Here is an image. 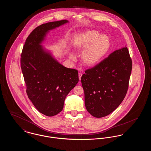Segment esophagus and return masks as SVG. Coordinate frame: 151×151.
Masks as SVG:
<instances>
[{"label":"esophagus","instance_id":"34e87169","mask_svg":"<svg viewBox=\"0 0 151 151\" xmlns=\"http://www.w3.org/2000/svg\"><path fill=\"white\" fill-rule=\"evenodd\" d=\"M81 76H82V73H79V79L80 80H81Z\"/></svg>","mask_w":151,"mask_h":151}]
</instances>
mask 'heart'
I'll use <instances>...</instances> for the list:
<instances>
[{
	"instance_id": "1",
	"label": "heart",
	"mask_w": 151,
	"mask_h": 151,
	"mask_svg": "<svg viewBox=\"0 0 151 151\" xmlns=\"http://www.w3.org/2000/svg\"><path fill=\"white\" fill-rule=\"evenodd\" d=\"M73 46L76 50L83 51L81 55V62L87 67H92L100 63L108 54L111 46V41L106 35H102L94 30H87L76 37ZM72 60L75 55L70 54Z\"/></svg>"
}]
</instances>
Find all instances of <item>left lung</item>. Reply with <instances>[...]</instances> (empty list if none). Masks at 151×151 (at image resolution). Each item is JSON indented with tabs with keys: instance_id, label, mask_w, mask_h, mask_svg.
<instances>
[{
	"instance_id": "obj_1",
	"label": "left lung",
	"mask_w": 151,
	"mask_h": 151,
	"mask_svg": "<svg viewBox=\"0 0 151 151\" xmlns=\"http://www.w3.org/2000/svg\"><path fill=\"white\" fill-rule=\"evenodd\" d=\"M131 70L132 60L124 47L85 71L81 81L85 105L91 115L102 118L119 106L127 93Z\"/></svg>"
}]
</instances>
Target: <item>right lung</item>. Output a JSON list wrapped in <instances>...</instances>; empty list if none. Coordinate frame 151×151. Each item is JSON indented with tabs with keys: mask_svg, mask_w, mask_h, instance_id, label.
Here are the masks:
<instances>
[{
	"mask_svg": "<svg viewBox=\"0 0 151 151\" xmlns=\"http://www.w3.org/2000/svg\"><path fill=\"white\" fill-rule=\"evenodd\" d=\"M67 22L63 20L37 27L27 38L21 55L29 100L41 113L49 116L63 110L66 96L79 82L78 70L60 64L41 45L49 30Z\"/></svg>",
	"mask_w": 151,
	"mask_h": 151,
	"instance_id": "1",
	"label": "right lung"
}]
</instances>
